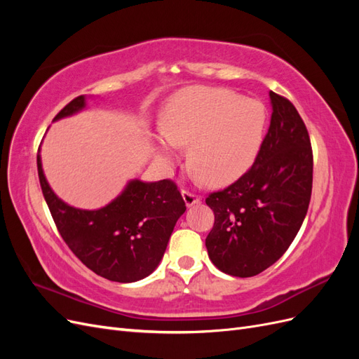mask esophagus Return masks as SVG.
Instances as JSON below:
<instances>
[{
	"label": "esophagus",
	"instance_id": "obj_1",
	"mask_svg": "<svg viewBox=\"0 0 359 359\" xmlns=\"http://www.w3.org/2000/svg\"><path fill=\"white\" fill-rule=\"evenodd\" d=\"M182 199H184V202H186L187 206H193L194 203L201 202V196H198V194H193L190 191H186V190H182Z\"/></svg>",
	"mask_w": 359,
	"mask_h": 359
}]
</instances>
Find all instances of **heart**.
Masks as SVG:
<instances>
[{"mask_svg":"<svg viewBox=\"0 0 359 359\" xmlns=\"http://www.w3.org/2000/svg\"><path fill=\"white\" fill-rule=\"evenodd\" d=\"M265 106L229 90L187 86L160 115L156 154L165 165L187 147L189 166L210 184H229L250 169L262 145Z\"/></svg>","mask_w":359,"mask_h":359,"instance_id":"obj_1","label":"heart"}]
</instances>
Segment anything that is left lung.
<instances>
[{
    "mask_svg": "<svg viewBox=\"0 0 359 359\" xmlns=\"http://www.w3.org/2000/svg\"><path fill=\"white\" fill-rule=\"evenodd\" d=\"M271 124L248 172L206 205L215 222L205 240L211 262L235 277H253L285 255L306 219L313 153L306 124L287 99L269 91Z\"/></svg>",
    "mask_w": 359,
    "mask_h": 359,
    "instance_id": "left-lung-1",
    "label": "left lung"
}]
</instances>
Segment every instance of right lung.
<instances>
[{
	"mask_svg": "<svg viewBox=\"0 0 359 359\" xmlns=\"http://www.w3.org/2000/svg\"><path fill=\"white\" fill-rule=\"evenodd\" d=\"M86 95L76 97L53 118L79 114ZM37 170L43 196L62 240L97 276L118 283H133L148 277L158 266L169 238L186 211L177 186L169 180L145 182L130 180L124 190L99 210L74 208L60 199L41 168Z\"/></svg>",
	"mask_w": 359,
	"mask_h": 359,
	"instance_id": "add662e5",
	"label": "right lung"
}]
</instances>
